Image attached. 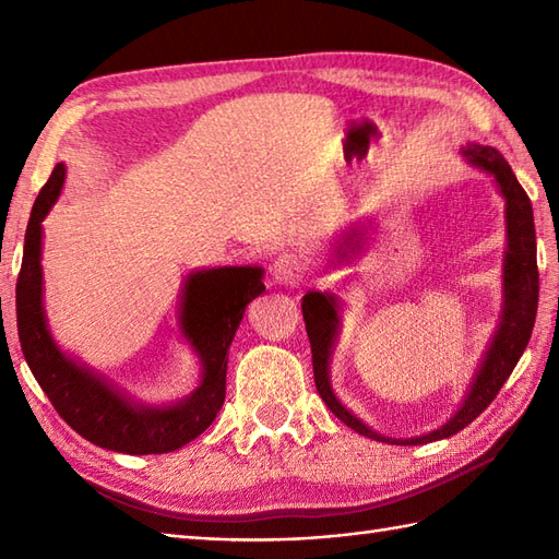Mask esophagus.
I'll use <instances>...</instances> for the list:
<instances>
[{"mask_svg": "<svg viewBox=\"0 0 559 559\" xmlns=\"http://www.w3.org/2000/svg\"><path fill=\"white\" fill-rule=\"evenodd\" d=\"M307 271H310V264H307L305 257L286 252L276 259V264H273V278H276V283H281V286L295 288L305 281Z\"/></svg>", "mask_w": 559, "mask_h": 559, "instance_id": "obj_1", "label": "esophagus"}]
</instances>
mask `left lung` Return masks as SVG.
Instances as JSON below:
<instances>
[{"instance_id": "left-lung-1", "label": "left lung", "mask_w": 559, "mask_h": 559, "mask_svg": "<svg viewBox=\"0 0 559 559\" xmlns=\"http://www.w3.org/2000/svg\"><path fill=\"white\" fill-rule=\"evenodd\" d=\"M468 160L478 168L488 170L500 192L507 199V237H509V252L504 264V314L500 329L492 338V346L485 355L483 367L476 374L466 401H463L461 411H456L454 418L437 427L435 432L413 437V439H389L372 432L370 427L362 425L353 413L341 406V401L334 396L329 386V355L334 346L336 326H338V305L334 295L314 293L310 290L302 298V317L305 329L310 336L312 346V367H314V384L319 396L326 403V408L346 423L350 430L360 432L365 437H372L377 442H391V444H427L437 442L461 432L463 427L471 425L478 415L490 406L495 396L500 394L502 384L514 372L521 355H524L533 324H536L538 312V261H536V225H533V209L531 199L519 185L516 175L509 168V163L502 158V153L492 146H471L463 151Z\"/></svg>"}]
</instances>
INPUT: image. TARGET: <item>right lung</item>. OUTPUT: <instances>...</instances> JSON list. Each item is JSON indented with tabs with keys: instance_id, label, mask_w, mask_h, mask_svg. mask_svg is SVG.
I'll return each mask as SVG.
<instances>
[{
	"instance_id": "1",
	"label": "right lung",
	"mask_w": 559,
	"mask_h": 559,
	"mask_svg": "<svg viewBox=\"0 0 559 559\" xmlns=\"http://www.w3.org/2000/svg\"><path fill=\"white\" fill-rule=\"evenodd\" d=\"M64 185L57 163L35 199L16 281V324L23 358L33 377L71 430L103 449L122 454H168L192 442L216 420L225 401L228 348L245 307L264 293L261 269L223 266L197 271L185 283L182 331L204 365V379L192 396L168 408L134 406L96 374L64 358L47 331L43 314V218Z\"/></svg>"
}]
</instances>
